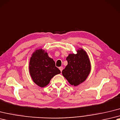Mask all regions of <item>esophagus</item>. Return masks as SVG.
<instances>
[{
  "label": "esophagus",
  "mask_w": 120,
  "mask_h": 120,
  "mask_svg": "<svg viewBox=\"0 0 120 120\" xmlns=\"http://www.w3.org/2000/svg\"><path fill=\"white\" fill-rule=\"evenodd\" d=\"M59 68V69L60 70L61 72H62V70H63V67H62V66H61V67H60V68Z\"/></svg>",
  "instance_id": "esophagus-1"
}]
</instances>
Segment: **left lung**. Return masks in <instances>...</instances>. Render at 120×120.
<instances>
[{
    "label": "left lung",
    "mask_w": 120,
    "mask_h": 120,
    "mask_svg": "<svg viewBox=\"0 0 120 120\" xmlns=\"http://www.w3.org/2000/svg\"><path fill=\"white\" fill-rule=\"evenodd\" d=\"M68 65L62 73L69 84L76 86L86 80L91 71L90 58L85 51L80 48L77 54H69L66 58Z\"/></svg>",
    "instance_id": "obj_1"
}]
</instances>
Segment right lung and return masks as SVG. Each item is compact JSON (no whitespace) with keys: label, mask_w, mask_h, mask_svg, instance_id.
I'll use <instances>...</instances> for the list:
<instances>
[{"label":"right lung","mask_w":120,"mask_h":120,"mask_svg":"<svg viewBox=\"0 0 120 120\" xmlns=\"http://www.w3.org/2000/svg\"><path fill=\"white\" fill-rule=\"evenodd\" d=\"M29 72L33 82L41 87L48 85L52 78L61 73L55 66L53 59L42 49L35 50L32 54L29 62Z\"/></svg>","instance_id":"obj_1"}]
</instances>
